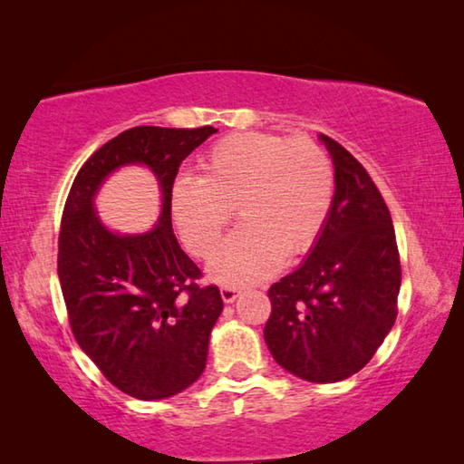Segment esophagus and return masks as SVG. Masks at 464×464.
I'll return each mask as SVG.
<instances>
[{
	"instance_id": "1",
	"label": "esophagus",
	"mask_w": 464,
	"mask_h": 464,
	"mask_svg": "<svg viewBox=\"0 0 464 464\" xmlns=\"http://www.w3.org/2000/svg\"><path fill=\"white\" fill-rule=\"evenodd\" d=\"M239 293H241V290L237 286H221V296H223L225 303H233L235 298L239 296Z\"/></svg>"
}]
</instances>
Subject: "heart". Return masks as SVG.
<instances>
[{
  "label": "heart",
  "instance_id": "1",
  "mask_svg": "<svg viewBox=\"0 0 464 464\" xmlns=\"http://www.w3.org/2000/svg\"><path fill=\"white\" fill-rule=\"evenodd\" d=\"M335 178L324 149L309 139L235 132L202 157L198 178L171 188V218L196 257L213 254L237 210L235 229L208 266L223 285L268 278L285 256L315 246L332 213Z\"/></svg>",
  "mask_w": 464,
  "mask_h": 464
}]
</instances>
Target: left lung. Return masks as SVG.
Wrapping results in <instances>:
<instances>
[{"label":"left lung","instance_id":"1","mask_svg":"<svg viewBox=\"0 0 464 464\" xmlns=\"http://www.w3.org/2000/svg\"><path fill=\"white\" fill-rule=\"evenodd\" d=\"M319 139L335 166L332 213L307 260L270 286L264 340L290 374L337 382L362 371L395 325L401 262L372 178L337 140Z\"/></svg>","mask_w":464,"mask_h":464}]
</instances>
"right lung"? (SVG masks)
I'll return each instance as SVG.
<instances>
[{
    "instance_id": "1",
    "label": "right lung",
    "mask_w": 464,
    "mask_h": 464,
    "mask_svg": "<svg viewBox=\"0 0 464 464\" xmlns=\"http://www.w3.org/2000/svg\"><path fill=\"white\" fill-rule=\"evenodd\" d=\"M217 129L135 127L121 132L77 171L59 233L57 270L80 348L127 395L155 401L198 379L208 335L223 311L215 285L184 254L171 229L178 169ZM127 162L154 169L164 192L160 221L143 236L108 232L92 210L99 184Z\"/></svg>"
}]
</instances>
